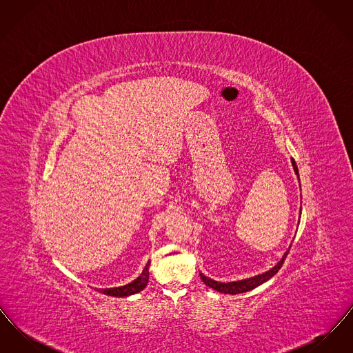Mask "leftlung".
<instances>
[{
    "label": "left lung",
    "instance_id": "obj_1",
    "mask_svg": "<svg viewBox=\"0 0 353 353\" xmlns=\"http://www.w3.org/2000/svg\"><path fill=\"white\" fill-rule=\"evenodd\" d=\"M291 163H292V167H294V170H295V173H296L298 179H299V170H298V167H296L295 160H294V159H291ZM290 248H291V246H290ZM288 252H290V249L283 254L282 259H281V261H279V262H278L272 269L269 270V271H266V272H263V274H259V275L252 276V278L242 279V281H238V282H228V283H222V282L213 281V279H210V278H208V276H205V275L200 274V275H201L202 282H203L205 285L212 287L213 290H216V291H219V292H222V294H232V295H236V294H242V292L250 291L252 288H255V287H258V285H261L262 283L268 282L270 278H272V276L279 271V269H281V268H282V265H283V262H285V256L288 255Z\"/></svg>",
    "mask_w": 353,
    "mask_h": 353
}]
</instances>
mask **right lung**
<instances>
[{
    "instance_id": "obj_1",
    "label": "right lung",
    "mask_w": 353,
    "mask_h": 353,
    "mask_svg": "<svg viewBox=\"0 0 353 353\" xmlns=\"http://www.w3.org/2000/svg\"><path fill=\"white\" fill-rule=\"evenodd\" d=\"M150 265L151 262L148 261V263L145 265V268L143 270V272L134 279V282L128 283V285H121V287H112V288H97L98 291H101L105 295L110 296H118V298H123V296H130L140 292L141 290L145 288V285H148V279H150Z\"/></svg>"
}]
</instances>
